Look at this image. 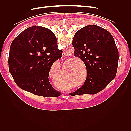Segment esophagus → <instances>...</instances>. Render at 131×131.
Here are the masks:
<instances>
[{
	"label": "esophagus",
	"mask_w": 131,
	"mask_h": 131,
	"mask_svg": "<svg viewBox=\"0 0 131 131\" xmlns=\"http://www.w3.org/2000/svg\"><path fill=\"white\" fill-rule=\"evenodd\" d=\"M62 57H66V56H67V54L65 53V52H63V53H62ZM66 94H66V93H65Z\"/></svg>",
	"instance_id": "obj_1"
}]
</instances>
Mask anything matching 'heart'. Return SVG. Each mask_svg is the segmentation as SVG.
<instances>
[{"instance_id":"heart-1","label":"heart","mask_w":131,"mask_h":131,"mask_svg":"<svg viewBox=\"0 0 131 131\" xmlns=\"http://www.w3.org/2000/svg\"><path fill=\"white\" fill-rule=\"evenodd\" d=\"M74 61H80L81 62L83 63L82 61L80 59H72V62ZM78 61H75L74 62L72 66L70 67V77L71 78H72V80H71V82L73 85H76L77 87H79V86H81L82 85H84V82H83L82 83H80V84H79V83L81 81L79 80V72H80V68L81 67V64L80 63V62ZM67 85H63V84H60L59 85V86L61 87V88H63V87L66 86Z\"/></svg>"}]
</instances>
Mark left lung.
Here are the masks:
<instances>
[{
  "mask_svg": "<svg viewBox=\"0 0 131 131\" xmlns=\"http://www.w3.org/2000/svg\"><path fill=\"white\" fill-rule=\"evenodd\" d=\"M74 55L84 62L86 79L81 88L73 93L95 94L106 88L116 77L118 51L109 31L96 25L79 29L73 40Z\"/></svg>",
  "mask_w": 131,
  "mask_h": 131,
  "instance_id": "obj_1",
  "label": "left lung"
}]
</instances>
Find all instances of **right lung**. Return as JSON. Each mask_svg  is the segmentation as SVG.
I'll list each match as a JSON object with an SVG mask.
<instances>
[{
	"label": "right lung",
	"mask_w": 131,
	"mask_h": 131,
	"mask_svg": "<svg viewBox=\"0 0 131 131\" xmlns=\"http://www.w3.org/2000/svg\"><path fill=\"white\" fill-rule=\"evenodd\" d=\"M63 51L57 49V40L50 29L33 26L16 37L10 46L9 71L17 85L37 96L58 97L49 80L53 63L62 57Z\"/></svg>",
	"instance_id": "obj_1"
}]
</instances>
